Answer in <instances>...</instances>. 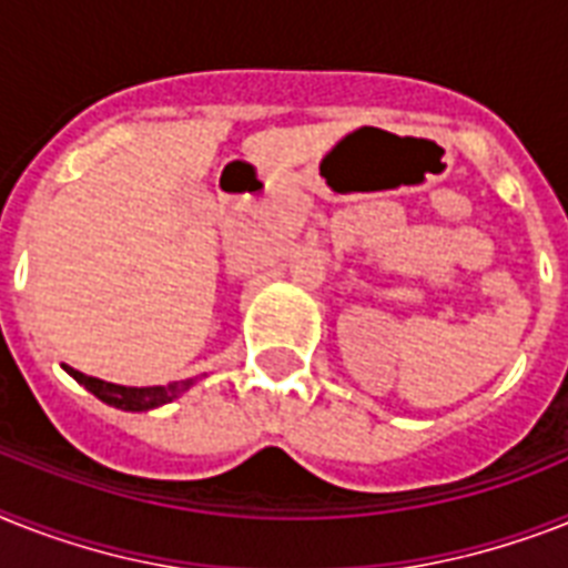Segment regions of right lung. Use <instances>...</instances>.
<instances>
[{"label":"right lung","mask_w":568,"mask_h":568,"mask_svg":"<svg viewBox=\"0 0 568 568\" xmlns=\"http://www.w3.org/2000/svg\"><path fill=\"white\" fill-rule=\"evenodd\" d=\"M63 371H67L78 385H84L90 394L99 396L101 403L113 405V408H122V412H151L156 405L172 403V399H178L180 394H186V390L192 388V379L154 385V388H128V385H113V382L87 376V373L75 371V367H67V364H63Z\"/></svg>","instance_id":"add662e5"}]
</instances>
